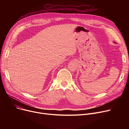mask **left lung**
Returning a JSON list of instances; mask_svg holds the SVG:
<instances>
[{"label":"left lung","mask_w":129,"mask_h":129,"mask_svg":"<svg viewBox=\"0 0 129 129\" xmlns=\"http://www.w3.org/2000/svg\"><path fill=\"white\" fill-rule=\"evenodd\" d=\"M114 43H115V42H114Z\"/></svg>","instance_id":"1"}]
</instances>
